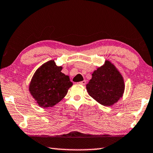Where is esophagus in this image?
I'll return each mask as SVG.
<instances>
[{
  "instance_id": "esophagus-1",
  "label": "esophagus",
  "mask_w": 153,
  "mask_h": 153,
  "mask_svg": "<svg viewBox=\"0 0 153 153\" xmlns=\"http://www.w3.org/2000/svg\"><path fill=\"white\" fill-rule=\"evenodd\" d=\"M79 83L81 84V85H85L86 81H85V80H83V81H81V82H79Z\"/></svg>"
}]
</instances>
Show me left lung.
<instances>
[{
    "label": "left lung",
    "mask_w": 153,
    "mask_h": 153,
    "mask_svg": "<svg viewBox=\"0 0 153 153\" xmlns=\"http://www.w3.org/2000/svg\"><path fill=\"white\" fill-rule=\"evenodd\" d=\"M86 89L97 102L110 106L122 97L125 84L122 75L116 67L110 61H105L103 65L93 72Z\"/></svg>",
    "instance_id": "obj_1"
}]
</instances>
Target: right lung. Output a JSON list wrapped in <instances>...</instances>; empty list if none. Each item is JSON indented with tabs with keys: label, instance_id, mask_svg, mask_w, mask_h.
I'll return each mask as SVG.
<instances>
[{
	"label": "right lung",
	"instance_id": "right-lung-1",
	"mask_svg": "<svg viewBox=\"0 0 153 153\" xmlns=\"http://www.w3.org/2000/svg\"><path fill=\"white\" fill-rule=\"evenodd\" d=\"M62 68L51 60L43 63L33 75L29 91L40 107L55 105L64 98L72 85L69 76L61 72Z\"/></svg>",
	"mask_w": 153,
	"mask_h": 153
}]
</instances>
